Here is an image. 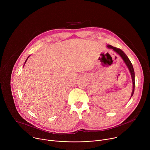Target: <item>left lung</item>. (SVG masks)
<instances>
[{
    "mask_svg": "<svg viewBox=\"0 0 150 150\" xmlns=\"http://www.w3.org/2000/svg\"><path fill=\"white\" fill-rule=\"evenodd\" d=\"M107 47H108V49H112L114 52H115L117 54H118L121 57V58L125 62V65H126V67H127L128 69H129V71L130 72L131 78H132V93H131V98H130V99H131V97L133 96L134 90H135V72H134V68L132 66V64L131 62L130 61V60L129 59V58L127 57V56L126 55V54L121 49L115 47L111 45H107Z\"/></svg>",
    "mask_w": 150,
    "mask_h": 150,
    "instance_id": "left-lung-1",
    "label": "left lung"
}]
</instances>
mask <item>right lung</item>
<instances>
[{
	"label": "right lung",
	"instance_id": "right-lung-1",
	"mask_svg": "<svg viewBox=\"0 0 150 150\" xmlns=\"http://www.w3.org/2000/svg\"><path fill=\"white\" fill-rule=\"evenodd\" d=\"M30 56H28V57L27 58V59H26V60H25V63H24V66L25 65V63L27 62V60H28V59L29 58V57H30Z\"/></svg>",
	"mask_w": 150,
	"mask_h": 150
}]
</instances>
